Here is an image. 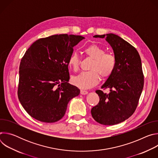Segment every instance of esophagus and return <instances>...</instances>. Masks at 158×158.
Returning a JSON list of instances; mask_svg holds the SVG:
<instances>
[{
  "mask_svg": "<svg viewBox=\"0 0 158 158\" xmlns=\"http://www.w3.org/2000/svg\"><path fill=\"white\" fill-rule=\"evenodd\" d=\"M87 93H88L87 91H84V90H81V94L82 95H85V94H87Z\"/></svg>",
  "mask_w": 158,
  "mask_h": 158,
  "instance_id": "obj_1",
  "label": "esophagus"
}]
</instances>
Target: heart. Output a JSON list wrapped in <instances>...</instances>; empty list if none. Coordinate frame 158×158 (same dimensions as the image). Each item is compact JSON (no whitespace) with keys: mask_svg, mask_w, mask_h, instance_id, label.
Segmentation results:
<instances>
[{"mask_svg":"<svg viewBox=\"0 0 158 158\" xmlns=\"http://www.w3.org/2000/svg\"><path fill=\"white\" fill-rule=\"evenodd\" d=\"M85 54L93 59L88 72H83L72 77V83L82 89L91 88L96 85L100 78L110 77L116 67V57L112 54L106 53L105 49L96 44H91L84 49ZM69 67L73 71H78L80 58L76 52L73 53L68 59Z\"/></svg>","mask_w":158,"mask_h":158,"instance_id":"b5f03b06","label":"heart"}]
</instances>
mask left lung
I'll return each instance as SVG.
<instances>
[{
  "label": "left lung",
  "mask_w": 158,
  "mask_h": 158,
  "mask_svg": "<svg viewBox=\"0 0 158 158\" xmlns=\"http://www.w3.org/2000/svg\"><path fill=\"white\" fill-rule=\"evenodd\" d=\"M105 38L114 51L116 67L101 86L108 94L97 90L99 102L91 109L94 119L103 125H114L127 119L136 110L144 86V76L139 54L136 48L114 34L96 35Z\"/></svg>",
  "instance_id": "1"
}]
</instances>
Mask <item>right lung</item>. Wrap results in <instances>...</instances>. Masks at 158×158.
I'll list each match as a JSON object with an SVG mask.
<instances>
[{"label":"right lung","instance_id":"obj_1","mask_svg":"<svg viewBox=\"0 0 158 158\" xmlns=\"http://www.w3.org/2000/svg\"><path fill=\"white\" fill-rule=\"evenodd\" d=\"M84 37L59 34L34 42L22 57L19 67L18 98L33 118L55 123L64 116L67 104L80 93L68 83V59L73 48Z\"/></svg>","mask_w":158,"mask_h":158}]
</instances>
